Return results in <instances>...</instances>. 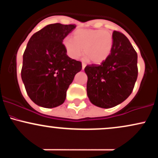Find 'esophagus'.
Segmentation results:
<instances>
[{
  "label": "esophagus",
  "instance_id": "esophagus-1",
  "mask_svg": "<svg viewBox=\"0 0 158 158\" xmlns=\"http://www.w3.org/2000/svg\"><path fill=\"white\" fill-rule=\"evenodd\" d=\"M81 66H82V70H84L85 66H86V64H85V63H82V64H81Z\"/></svg>",
  "mask_w": 158,
  "mask_h": 158
}]
</instances>
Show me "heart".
Wrapping results in <instances>:
<instances>
[{
  "label": "heart",
  "mask_w": 158,
  "mask_h": 158,
  "mask_svg": "<svg viewBox=\"0 0 158 158\" xmlns=\"http://www.w3.org/2000/svg\"><path fill=\"white\" fill-rule=\"evenodd\" d=\"M113 35L102 30L79 29L73 32V39L64 38L62 41L66 53L73 59H79L83 52L85 60L91 59L94 64H100L108 59L112 51Z\"/></svg>",
  "instance_id": "b5f03b06"
}]
</instances>
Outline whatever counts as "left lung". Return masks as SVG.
<instances>
[{
	"instance_id": "obj_1",
	"label": "left lung",
	"mask_w": 158,
	"mask_h": 158,
	"mask_svg": "<svg viewBox=\"0 0 158 158\" xmlns=\"http://www.w3.org/2000/svg\"><path fill=\"white\" fill-rule=\"evenodd\" d=\"M112 51L99 65H87V94L90 102L102 108L122 103L134 89L138 74L137 54L129 40L117 31L113 32Z\"/></svg>"
}]
</instances>
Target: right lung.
I'll return each instance as SVG.
<instances>
[{"label": "right lung", "instance_id": "obj_1", "mask_svg": "<svg viewBox=\"0 0 158 158\" xmlns=\"http://www.w3.org/2000/svg\"><path fill=\"white\" fill-rule=\"evenodd\" d=\"M76 27L59 23L47 25L27 43L21 79L29 97L38 106L51 108L62 104L69 85L81 70V61L70 59L62 44Z\"/></svg>", "mask_w": 158, "mask_h": 158}]
</instances>
